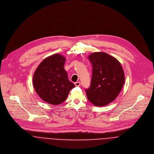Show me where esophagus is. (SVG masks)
I'll return each mask as SVG.
<instances>
[{"label":"esophagus","mask_w":154,"mask_h":154,"mask_svg":"<svg viewBox=\"0 0 154 154\" xmlns=\"http://www.w3.org/2000/svg\"><path fill=\"white\" fill-rule=\"evenodd\" d=\"M75 85L76 87L80 86V85H81V82H75Z\"/></svg>","instance_id":"34e87169"}]
</instances>
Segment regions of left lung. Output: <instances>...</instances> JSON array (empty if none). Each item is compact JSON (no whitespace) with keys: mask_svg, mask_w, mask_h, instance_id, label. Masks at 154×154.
<instances>
[{"mask_svg":"<svg viewBox=\"0 0 154 154\" xmlns=\"http://www.w3.org/2000/svg\"><path fill=\"white\" fill-rule=\"evenodd\" d=\"M92 64L90 87L85 90L88 100L96 106L109 104L119 95L125 84L124 70L119 61L104 52L88 56Z\"/></svg>","mask_w":154,"mask_h":154,"instance_id":"left-lung-1","label":"left lung"}]
</instances>
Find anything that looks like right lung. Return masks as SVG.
I'll use <instances>...</instances> for the list:
<instances>
[{
	"label": "right lung",
	"instance_id": "add662e5",
	"mask_svg": "<svg viewBox=\"0 0 154 154\" xmlns=\"http://www.w3.org/2000/svg\"><path fill=\"white\" fill-rule=\"evenodd\" d=\"M66 57L54 54L44 59L35 72L33 84L40 98L48 104L58 105L64 101L75 85L68 79L64 68Z\"/></svg>",
	"mask_w": 154,
	"mask_h": 154
}]
</instances>
